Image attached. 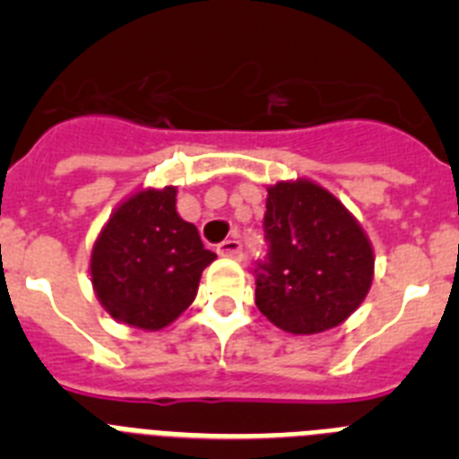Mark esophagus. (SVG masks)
<instances>
[{"instance_id": "1", "label": "esophagus", "mask_w": 459, "mask_h": 459, "mask_svg": "<svg viewBox=\"0 0 459 459\" xmlns=\"http://www.w3.org/2000/svg\"><path fill=\"white\" fill-rule=\"evenodd\" d=\"M218 255H222V257L241 259L243 257L241 241H237V238H227V241H222L221 246H218Z\"/></svg>"}]
</instances>
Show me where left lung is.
Returning <instances> with one entry per match:
<instances>
[{"instance_id":"8db88e82","label":"left lung","mask_w":459,"mask_h":459,"mask_svg":"<svg viewBox=\"0 0 459 459\" xmlns=\"http://www.w3.org/2000/svg\"><path fill=\"white\" fill-rule=\"evenodd\" d=\"M269 253L255 262V303L294 335L338 326L363 303L375 255L342 202L307 179L280 181L266 197Z\"/></svg>"}]
</instances>
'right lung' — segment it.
Masks as SVG:
<instances>
[{"label":"right lung","instance_id":"1","mask_svg":"<svg viewBox=\"0 0 459 459\" xmlns=\"http://www.w3.org/2000/svg\"><path fill=\"white\" fill-rule=\"evenodd\" d=\"M216 259L193 222L177 213V188L140 190L109 216L91 250L100 306L128 326L158 331L193 303Z\"/></svg>","mask_w":459,"mask_h":459}]
</instances>
